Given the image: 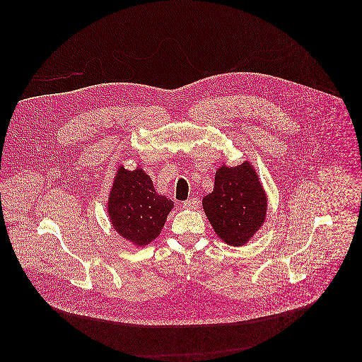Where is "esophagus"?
I'll return each instance as SVG.
<instances>
[{
    "label": "esophagus",
    "instance_id": "obj_1",
    "mask_svg": "<svg viewBox=\"0 0 362 362\" xmlns=\"http://www.w3.org/2000/svg\"><path fill=\"white\" fill-rule=\"evenodd\" d=\"M198 205H199V201L195 199V198H192V199L185 201V202L182 204V207H184V209H197Z\"/></svg>",
    "mask_w": 362,
    "mask_h": 362
}]
</instances>
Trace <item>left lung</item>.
Masks as SVG:
<instances>
[{"label": "left lung", "instance_id": "8db88e82", "mask_svg": "<svg viewBox=\"0 0 362 362\" xmlns=\"http://www.w3.org/2000/svg\"><path fill=\"white\" fill-rule=\"evenodd\" d=\"M214 233L228 245L247 244L262 227L267 198L255 168L244 161L216 171L213 192L202 201Z\"/></svg>", "mask_w": 362, "mask_h": 362}]
</instances>
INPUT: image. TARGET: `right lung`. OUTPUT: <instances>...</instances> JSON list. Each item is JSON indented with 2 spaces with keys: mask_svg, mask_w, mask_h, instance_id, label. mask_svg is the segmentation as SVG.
Returning <instances> with one entry per match:
<instances>
[{
  "mask_svg": "<svg viewBox=\"0 0 362 362\" xmlns=\"http://www.w3.org/2000/svg\"><path fill=\"white\" fill-rule=\"evenodd\" d=\"M173 201L156 192L151 177L139 167L117 170L107 204L115 231L136 247L151 244L161 233Z\"/></svg>",
  "mask_w": 362,
  "mask_h": 362,
  "instance_id": "right-lung-1",
  "label": "right lung"
}]
</instances>
